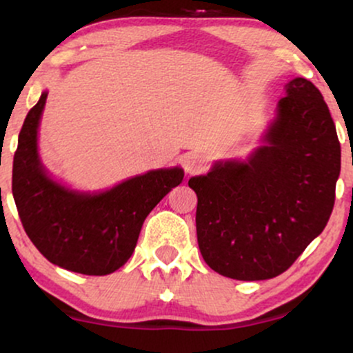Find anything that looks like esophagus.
Masks as SVG:
<instances>
[{
  "label": "esophagus",
  "instance_id": "esophagus-1",
  "mask_svg": "<svg viewBox=\"0 0 353 353\" xmlns=\"http://www.w3.org/2000/svg\"><path fill=\"white\" fill-rule=\"evenodd\" d=\"M208 165V159L202 154L189 152L184 157V169L188 174H201Z\"/></svg>",
  "mask_w": 353,
  "mask_h": 353
}]
</instances>
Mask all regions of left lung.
<instances>
[{
  "instance_id": "1",
  "label": "left lung",
  "mask_w": 353,
  "mask_h": 353,
  "mask_svg": "<svg viewBox=\"0 0 353 353\" xmlns=\"http://www.w3.org/2000/svg\"><path fill=\"white\" fill-rule=\"evenodd\" d=\"M277 116L247 161L216 163L189 179L196 228L210 269L236 281L285 272L325 229L340 174L329 108L310 81L295 78Z\"/></svg>"
}]
</instances>
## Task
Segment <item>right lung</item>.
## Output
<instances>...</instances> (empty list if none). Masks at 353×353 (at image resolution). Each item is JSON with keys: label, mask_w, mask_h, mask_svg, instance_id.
I'll use <instances>...</instances> for the list:
<instances>
[{"label": "right lung", "mask_w": 353, "mask_h": 353, "mask_svg": "<svg viewBox=\"0 0 353 353\" xmlns=\"http://www.w3.org/2000/svg\"><path fill=\"white\" fill-rule=\"evenodd\" d=\"M48 92L28 112L13 161V197L28 237L51 264L84 275H108L134 252L144 219L184 177L156 169L104 192L89 194L52 181L38 154V128Z\"/></svg>", "instance_id": "right-lung-1"}]
</instances>
